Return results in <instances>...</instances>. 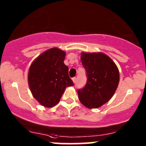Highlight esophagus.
<instances>
[{
  "label": "esophagus",
  "mask_w": 146,
  "mask_h": 146,
  "mask_svg": "<svg viewBox=\"0 0 146 146\" xmlns=\"http://www.w3.org/2000/svg\"><path fill=\"white\" fill-rule=\"evenodd\" d=\"M72 80H73V82H74V83H76V78H72Z\"/></svg>",
  "instance_id": "esophagus-1"
}]
</instances>
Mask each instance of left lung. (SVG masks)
Instances as JSON below:
<instances>
[{"label": "left lung", "instance_id": "8db88e82", "mask_svg": "<svg viewBox=\"0 0 146 146\" xmlns=\"http://www.w3.org/2000/svg\"><path fill=\"white\" fill-rule=\"evenodd\" d=\"M80 59L88 80L78 90L79 100L88 109L99 108L114 95L119 82V69L104 53L82 52Z\"/></svg>", "mask_w": 146, "mask_h": 146}]
</instances>
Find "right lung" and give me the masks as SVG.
<instances>
[{"mask_svg":"<svg viewBox=\"0 0 146 146\" xmlns=\"http://www.w3.org/2000/svg\"><path fill=\"white\" fill-rule=\"evenodd\" d=\"M66 52L51 48L35 58L28 72V84L34 98L46 107L59 102L67 87L73 82L68 76V67L64 64Z\"/></svg>","mask_w":146,"mask_h":146,"instance_id":"obj_1","label":"right lung"}]
</instances>
